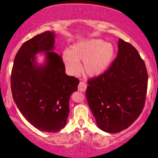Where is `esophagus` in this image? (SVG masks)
Returning <instances> with one entry per match:
<instances>
[{
	"label": "esophagus",
	"mask_w": 158,
	"mask_h": 158,
	"mask_svg": "<svg viewBox=\"0 0 158 158\" xmlns=\"http://www.w3.org/2000/svg\"><path fill=\"white\" fill-rule=\"evenodd\" d=\"M78 89L81 92H85L87 89V85L85 82H83V81H80L79 86H78Z\"/></svg>",
	"instance_id": "obj_1"
}]
</instances>
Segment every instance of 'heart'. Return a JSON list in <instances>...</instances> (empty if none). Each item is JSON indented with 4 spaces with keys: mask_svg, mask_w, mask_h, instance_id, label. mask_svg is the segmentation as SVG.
Wrapping results in <instances>:
<instances>
[{
    "mask_svg": "<svg viewBox=\"0 0 158 158\" xmlns=\"http://www.w3.org/2000/svg\"><path fill=\"white\" fill-rule=\"evenodd\" d=\"M115 49L113 44L102 39H87L79 41L64 52L62 61L67 72L77 76L81 71L79 61L84 62V70L90 77H98L106 73L113 61Z\"/></svg>",
    "mask_w": 158,
    "mask_h": 158,
    "instance_id": "heart-1",
    "label": "heart"
}]
</instances>
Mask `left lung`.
Here are the masks:
<instances>
[{
    "instance_id": "1",
    "label": "left lung",
    "mask_w": 158,
    "mask_h": 158,
    "mask_svg": "<svg viewBox=\"0 0 158 158\" xmlns=\"http://www.w3.org/2000/svg\"><path fill=\"white\" fill-rule=\"evenodd\" d=\"M148 73L137 50L119 39L118 53L108 70L88 81L86 97L97 126L108 133L128 128L143 111Z\"/></svg>"
}]
</instances>
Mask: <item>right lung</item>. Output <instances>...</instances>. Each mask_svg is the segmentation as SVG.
<instances>
[{
	"label": "right lung",
	"instance_id": "add662e5",
	"mask_svg": "<svg viewBox=\"0 0 158 158\" xmlns=\"http://www.w3.org/2000/svg\"><path fill=\"white\" fill-rule=\"evenodd\" d=\"M55 32L47 31L23 44L14 59L11 75L12 97L20 112L40 131L58 132L67 123L71 94L79 79L65 73L61 56L53 52ZM43 53L44 61L36 55Z\"/></svg>",
	"mask_w": 158,
	"mask_h": 158
}]
</instances>
